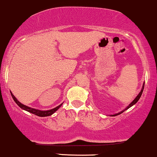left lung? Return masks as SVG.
I'll use <instances>...</instances> for the list:
<instances>
[{"mask_svg": "<svg viewBox=\"0 0 157 157\" xmlns=\"http://www.w3.org/2000/svg\"><path fill=\"white\" fill-rule=\"evenodd\" d=\"M144 85H143V86H142V90H141V92H139V94H138L137 95V97L135 98V99L133 100V101H132V102L131 103V104H130V105H129L128 106H127V107L126 108V109H129V108L130 107V106H132V105H134L135 104H136V103L138 102V101H139V98H140V97L141 96H142V92H143V89H144ZM123 112H124V110H123V111H121V113H117V114H115V115H112V116H115V115H119V114H121V113H123Z\"/></svg>", "mask_w": 157, "mask_h": 157, "instance_id": "obj_1", "label": "left lung"}]
</instances>
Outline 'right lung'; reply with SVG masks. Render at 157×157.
<instances>
[{
	"instance_id": "1",
	"label": "right lung",
	"mask_w": 157,
	"mask_h": 157,
	"mask_svg": "<svg viewBox=\"0 0 157 157\" xmlns=\"http://www.w3.org/2000/svg\"><path fill=\"white\" fill-rule=\"evenodd\" d=\"M11 95H12V97H13V100H14L15 102L16 103V104L18 105V106H20L21 109H25V110H26V111L29 112V113H33V114L38 115V116H40V117H45V116H49V115H51L53 114V113H54L56 111V110L59 109L60 106H62V104H61L60 105H59L58 106H56V108H54V109L47 110V111H41V110L33 109V108H30V107H29V106H25V105L21 104L19 101H18V100L15 98V96L13 95V94H12V92H11Z\"/></svg>"
}]
</instances>
